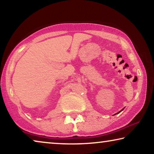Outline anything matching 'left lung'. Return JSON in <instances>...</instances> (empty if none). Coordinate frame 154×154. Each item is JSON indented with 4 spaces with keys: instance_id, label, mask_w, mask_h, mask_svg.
<instances>
[{
    "instance_id": "left-lung-1",
    "label": "left lung",
    "mask_w": 154,
    "mask_h": 154,
    "mask_svg": "<svg viewBox=\"0 0 154 154\" xmlns=\"http://www.w3.org/2000/svg\"><path fill=\"white\" fill-rule=\"evenodd\" d=\"M122 110H123V109H122ZM122 110H121V111H119V112H118V113H117V114H118V113H120V112H121V111H122Z\"/></svg>"
}]
</instances>
